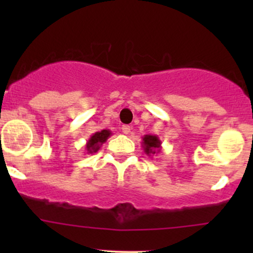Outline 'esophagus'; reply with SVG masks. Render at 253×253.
Wrapping results in <instances>:
<instances>
[{"label": "esophagus", "instance_id": "obj_1", "mask_svg": "<svg viewBox=\"0 0 253 253\" xmlns=\"http://www.w3.org/2000/svg\"><path fill=\"white\" fill-rule=\"evenodd\" d=\"M130 126H128V125H124L123 127H121V130H123V133L124 134H129V132H130Z\"/></svg>", "mask_w": 253, "mask_h": 253}]
</instances>
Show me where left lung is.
Instances as JSON below:
<instances>
[{
  "instance_id": "1",
  "label": "left lung",
  "mask_w": 253,
  "mask_h": 253,
  "mask_svg": "<svg viewBox=\"0 0 253 253\" xmlns=\"http://www.w3.org/2000/svg\"><path fill=\"white\" fill-rule=\"evenodd\" d=\"M141 146H143L144 152L146 153L147 156H153L162 151V141L157 135L146 134L143 136V143H141Z\"/></svg>"
}]
</instances>
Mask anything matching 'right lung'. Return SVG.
Wrapping results in <instances>:
<instances>
[{"mask_svg": "<svg viewBox=\"0 0 253 253\" xmlns=\"http://www.w3.org/2000/svg\"><path fill=\"white\" fill-rule=\"evenodd\" d=\"M112 135V132L109 129H102L100 132H95L94 134L89 138V140L86 141L85 149L88 151V153H95L100 150V147L102 146L103 143H106L107 139Z\"/></svg>", "mask_w": 253, "mask_h": 253, "instance_id": "add662e5", "label": "right lung"}]
</instances>
